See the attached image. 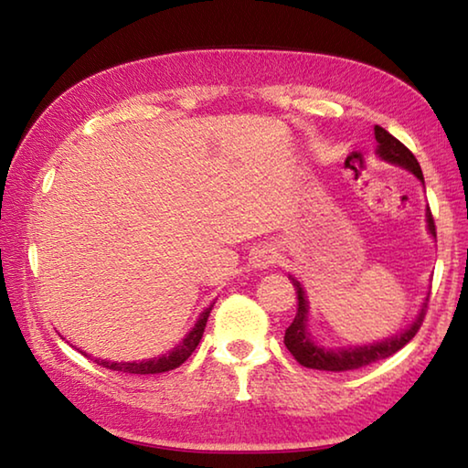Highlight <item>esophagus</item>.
Listing matches in <instances>:
<instances>
[{
  "label": "esophagus",
  "mask_w": 468,
  "mask_h": 468,
  "mask_svg": "<svg viewBox=\"0 0 468 468\" xmlns=\"http://www.w3.org/2000/svg\"><path fill=\"white\" fill-rule=\"evenodd\" d=\"M274 262H276V251L271 248H258L250 258V264L251 268H256V271H266V268H271Z\"/></svg>",
  "instance_id": "obj_1"
}]
</instances>
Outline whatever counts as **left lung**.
I'll list each match as a JSON object with an SVG mask.
<instances>
[{"label":"left lung","instance_id":"1","mask_svg":"<svg viewBox=\"0 0 468 468\" xmlns=\"http://www.w3.org/2000/svg\"><path fill=\"white\" fill-rule=\"evenodd\" d=\"M374 133L378 142L376 154L382 158L384 163H390L394 167L409 171L410 176H415L425 187L421 167H419L413 153H410L405 144H400L392 133H388L384 128H379V125H376ZM425 223H427V233L435 239V225H433L430 208L425 212ZM289 279L292 281V287L297 291V314H295V320H292L291 326L287 328V332H284V345H287L291 355L301 363V366L310 369H322V371L359 369V367L369 366V363L390 357V355L400 351V348L417 335V330L425 318L427 301H430V292H427V297L421 303V310H419V314L415 315V320L410 322L402 332H396V335L388 336L384 340H376V343H367V345H355V346H324L312 336L310 332V301H307L303 284H301L292 274H289Z\"/></svg>","mask_w":468,"mask_h":468}]
</instances>
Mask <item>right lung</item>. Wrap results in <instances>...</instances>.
I'll list each match as a JSON object with an SVG mask.
<instances>
[{
  "label": "right lung",
  "instance_id": "obj_1",
  "mask_svg": "<svg viewBox=\"0 0 468 468\" xmlns=\"http://www.w3.org/2000/svg\"><path fill=\"white\" fill-rule=\"evenodd\" d=\"M212 307H215V301H212V303L206 307L200 315H197L194 328L189 330L187 335L181 338V343L176 348H171L169 353L158 355V357H153V359H142V361H109V359L97 357L94 359V363H97V366L107 367V369H113V371H123V374H140V376L163 374V371L176 369L196 351V346H197V343H200V338L204 335L206 322H208ZM82 355L84 357H90L89 353H82Z\"/></svg>",
  "mask_w": 468,
  "mask_h": 468
}]
</instances>
